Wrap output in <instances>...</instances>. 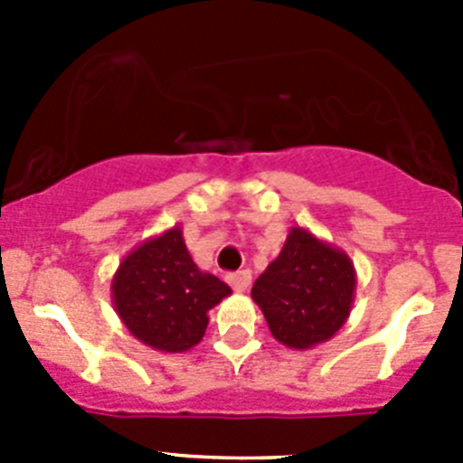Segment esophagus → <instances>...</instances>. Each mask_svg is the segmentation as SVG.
<instances>
[{"label": "esophagus", "instance_id": "esophagus-1", "mask_svg": "<svg viewBox=\"0 0 463 463\" xmlns=\"http://www.w3.org/2000/svg\"><path fill=\"white\" fill-rule=\"evenodd\" d=\"M227 282L232 285V288H234V292H245V289L250 288L252 276H250V271H248V269H243V271L229 273Z\"/></svg>", "mask_w": 463, "mask_h": 463}]
</instances>
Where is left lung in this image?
<instances>
[{"label": "left lung", "mask_w": 463, "mask_h": 463, "mask_svg": "<svg viewBox=\"0 0 463 463\" xmlns=\"http://www.w3.org/2000/svg\"><path fill=\"white\" fill-rule=\"evenodd\" d=\"M357 288L353 260L304 227H292L280 255L252 285L271 336L292 350H310L338 334Z\"/></svg>", "instance_id": "left-lung-1"}]
</instances>
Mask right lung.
<instances>
[{
	"label": "right lung",
	"mask_w": 463,
	"mask_h": 463,
	"mask_svg": "<svg viewBox=\"0 0 463 463\" xmlns=\"http://www.w3.org/2000/svg\"><path fill=\"white\" fill-rule=\"evenodd\" d=\"M229 294L227 282L196 267L178 224L127 252L110 280L122 325L159 353L192 350L206 334L208 310Z\"/></svg>",
	"instance_id": "add662e5"
}]
</instances>
